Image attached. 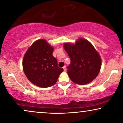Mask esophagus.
<instances>
[{
	"label": "esophagus",
	"mask_w": 123,
	"mask_h": 123,
	"mask_svg": "<svg viewBox=\"0 0 123 123\" xmlns=\"http://www.w3.org/2000/svg\"><path fill=\"white\" fill-rule=\"evenodd\" d=\"M63 69H64V71H67L66 66H65V65H64V66L63 67Z\"/></svg>",
	"instance_id": "obj_1"
}]
</instances>
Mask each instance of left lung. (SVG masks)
Returning <instances> with one entry per match:
<instances>
[{
	"label": "left lung",
	"mask_w": 123,
	"mask_h": 123,
	"mask_svg": "<svg viewBox=\"0 0 123 123\" xmlns=\"http://www.w3.org/2000/svg\"><path fill=\"white\" fill-rule=\"evenodd\" d=\"M64 47L71 59L67 73L71 80L80 85L94 80L100 71L101 59L93 45L80 39L75 44L64 43Z\"/></svg>",
	"instance_id": "1"
}]
</instances>
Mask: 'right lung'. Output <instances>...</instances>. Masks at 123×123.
<instances>
[{
	"mask_svg": "<svg viewBox=\"0 0 123 123\" xmlns=\"http://www.w3.org/2000/svg\"><path fill=\"white\" fill-rule=\"evenodd\" d=\"M53 51V47L45 40L39 39L33 43L25 54L24 72L29 80L38 86H51L63 71L52 56Z\"/></svg>",
	"mask_w": 123,
	"mask_h": 123,
	"instance_id": "1",
	"label": "right lung"
}]
</instances>
